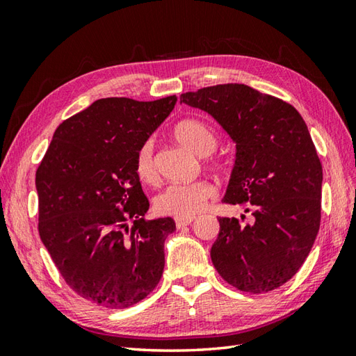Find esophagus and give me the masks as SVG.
<instances>
[{
	"label": "esophagus",
	"mask_w": 356,
	"mask_h": 356,
	"mask_svg": "<svg viewBox=\"0 0 356 356\" xmlns=\"http://www.w3.org/2000/svg\"><path fill=\"white\" fill-rule=\"evenodd\" d=\"M194 220V217H176V226L177 228H184V226L190 225Z\"/></svg>",
	"instance_id": "1"
}]
</instances>
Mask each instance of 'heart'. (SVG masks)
<instances>
[{
    "label": "heart",
    "instance_id": "b5f03b06",
    "mask_svg": "<svg viewBox=\"0 0 356 356\" xmlns=\"http://www.w3.org/2000/svg\"><path fill=\"white\" fill-rule=\"evenodd\" d=\"M174 138L182 145L205 156L207 163L216 170L225 166L223 159L211 154L217 147V133L208 122L197 118L180 120L174 127ZM134 171L143 184L156 185L159 182V170L154 156V145L151 140L142 142L134 156ZM217 194L216 186L205 179L193 182H174L157 195L154 207L157 213L172 217H193L207 208L208 202Z\"/></svg>",
    "mask_w": 356,
    "mask_h": 356
}]
</instances>
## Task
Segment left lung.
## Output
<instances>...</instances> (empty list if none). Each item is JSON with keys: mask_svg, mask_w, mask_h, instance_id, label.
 <instances>
[{"mask_svg": "<svg viewBox=\"0 0 356 356\" xmlns=\"http://www.w3.org/2000/svg\"><path fill=\"white\" fill-rule=\"evenodd\" d=\"M180 102L208 111L237 143L223 202L245 207L251 220L218 218L214 268L238 291L277 289L303 266L321 222L323 166L303 118L245 84L205 87Z\"/></svg>", "mask_w": 356, "mask_h": 356, "instance_id": "1", "label": "left lung"}]
</instances>
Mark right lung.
I'll list each match as a JSON object with an SVG mask.
<instances>
[{"mask_svg": "<svg viewBox=\"0 0 356 356\" xmlns=\"http://www.w3.org/2000/svg\"><path fill=\"white\" fill-rule=\"evenodd\" d=\"M176 102L96 101L56 128L36 170L42 243L70 289L97 306L130 307L161 282L176 223L145 218L134 156Z\"/></svg>", "mask_w": 356, "mask_h": 356, "instance_id": "add662e5", "label": "right lung"}]
</instances>
